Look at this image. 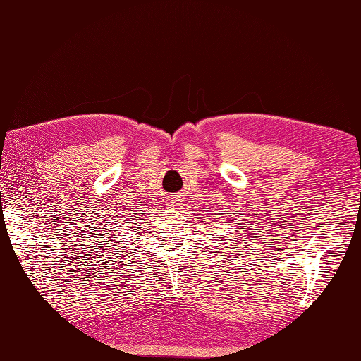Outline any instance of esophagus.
<instances>
[{
	"label": "esophagus",
	"instance_id": "esophagus-1",
	"mask_svg": "<svg viewBox=\"0 0 361 361\" xmlns=\"http://www.w3.org/2000/svg\"><path fill=\"white\" fill-rule=\"evenodd\" d=\"M180 202V199L176 195H173V197H169V207H176V203Z\"/></svg>",
	"mask_w": 361,
	"mask_h": 361
}]
</instances>
